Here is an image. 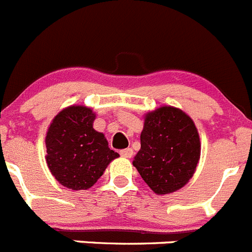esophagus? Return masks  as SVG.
I'll list each match as a JSON object with an SVG mask.
<instances>
[{
    "label": "esophagus",
    "instance_id": "34e87169",
    "mask_svg": "<svg viewBox=\"0 0 252 252\" xmlns=\"http://www.w3.org/2000/svg\"><path fill=\"white\" fill-rule=\"evenodd\" d=\"M134 154L133 149H130V148H126V149H123L121 150V155L122 157H124V158H131Z\"/></svg>",
    "mask_w": 252,
    "mask_h": 252
}]
</instances>
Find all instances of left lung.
Segmentation results:
<instances>
[{
	"mask_svg": "<svg viewBox=\"0 0 252 252\" xmlns=\"http://www.w3.org/2000/svg\"><path fill=\"white\" fill-rule=\"evenodd\" d=\"M200 152L192 119L183 110L165 105L145 114L140 150L133 165L155 194H170L191 179Z\"/></svg>",
	"mask_w": 252,
	"mask_h": 252,
	"instance_id": "left-lung-1",
	"label": "left lung"
}]
</instances>
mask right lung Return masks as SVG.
I'll return each mask as SVG.
<instances>
[{
  "label": "right lung",
  "mask_w": 252,
  "mask_h": 252,
  "mask_svg": "<svg viewBox=\"0 0 252 252\" xmlns=\"http://www.w3.org/2000/svg\"><path fill=\"white\" fill-rule=\"evenodd\" d=\"M95 113L70 105L56 115L46 135V161L57 182L72 190L93 187L119 154L108 147L104 134L93 128Z\"/></svg>",
  "instance_id": "add662e5"
}]
</instances>
